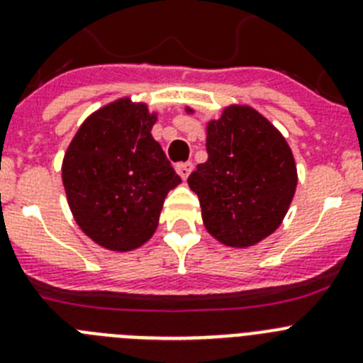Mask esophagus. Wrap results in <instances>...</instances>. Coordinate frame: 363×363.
Returning a JSON list of instances; mask_svg holds the SVG:
<instances>
[{
    "label": "esophagus",
    "mask_w": 363,
    "mask_h": 363,
    "mask_svg": "<svg viewBox=\"0 0 363 363\" xmlns=\"http://www.w3.org/2000/svg\"><path fill=\"white\" fill-rule=\"evenodd\" d=\"M176 172H178L179 178H182V179H187L189 174L192 172V163L191 162L178 163V165H176Z\"/></svg>",
    "instance_id": "obj_1"
}]
</instances>
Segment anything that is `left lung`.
Masks as SVG:
<instances>
[{
    "label": "left lung",
    "instance_id": "obj_1",
    "mask_svg": "<svg viewBox=\"0 0 363 363\" xmlns=\"http://www.w3.org/2000/svg\"><path fill=\"white\" fill-rule=\"evenodd\" d=\"M192 114L191 107H185ZM207 162L189 176L205 229L229 247H251L280 227L298 184L293 150L249 105H229L207 121Z\"/></svg>",
    "mask_w": 363,
    "mask_h": 363
}]
</instances>
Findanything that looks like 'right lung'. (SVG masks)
Masks as SVG:
<instances>
[{
	"label": "right lung",
	"instance_id": "add662e5",
	"mask_svg": "<svg viewBox=\"0 0 363 363\" xmlns=\"http://www.w3.org/2000/svg\"><path fill=\"white\" fill-rule=\"evenodd\" d=\"M158 120L127 96L86 118L62 165L70 213L108 251H134L158 227L169 191L182 184L150 130Z\"/></svg>",
	"mask_w": 363,
	"mask_h": 363
}]
</instances>
